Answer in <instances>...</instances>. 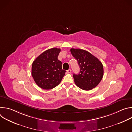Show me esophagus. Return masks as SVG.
I'll return each instance as SVG.
<instances>
[{"instance_id":"1","label":"esophagus","mask_w":132,"mask_h":132,"mask_svg":"<svg viewBox=\"0 0 132 132\" xmlns=\"http://www.w3.org/2000/svg\"><path fill=\"white\" fill-rule=\"evenodd\" d=\"M67 72L68 73H70L71 72V69H68V70H67Z\"/></svg>"}]
</instances>
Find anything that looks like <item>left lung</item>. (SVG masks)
I'll list each match as a JSON object with an SVG mask.
<instances>
[{
  "mask_svg": "<svg viewBox=\"0 0 132 132\" xmlns=\"http://www.w3.org/2000/svg\"><path fill=\"white\" fill-rule=\"evenodd\" d=\"M70 52L80 67L79 73L73 75L75 84L84 90H90L97 87L103 76L102 63L87 51L71 48Z\"/></svg>",
  "mask_w": 132,
  "mask_h": 132,
  "instance_id": "8db88e82",
  "label": "left lung"
}]
</instances>
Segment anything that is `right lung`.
Here are the masks:
<instances>
[{"instance_id": "obj_1", "label": "right lung", "mask_w": 132, "mask_h": 132, "mask_svg": "<svg viewBox=\"0 0 132 132\" xmlns=\"http://www.w3.org/2000/svg\"><path fill=\"white\" fill-rule=\"evenodd\" d=\"M60 48L48 49L33 61L32 76L37 85L42 89L49 90L58 86L65 75L62 63L57 59Z\"/></svg>"}]
</instances>
